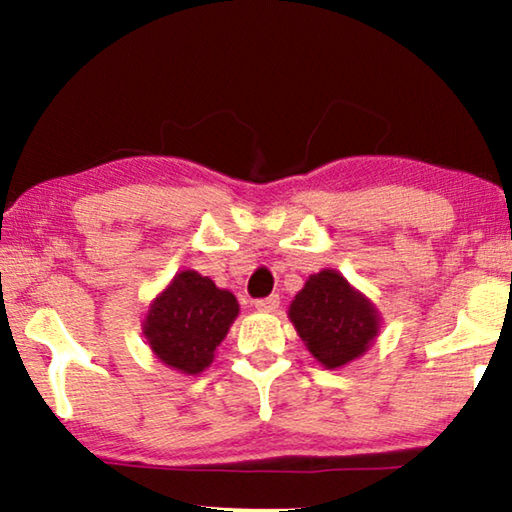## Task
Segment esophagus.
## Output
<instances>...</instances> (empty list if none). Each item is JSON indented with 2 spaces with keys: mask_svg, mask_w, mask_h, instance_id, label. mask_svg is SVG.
Instances as JSON below:
<instances>
[{
  "mask_svg": "<svg viewBox=\"0 0 512 512\" xmlns=\"http://www.w3.org/2000/svg\"><path fill=\"white\" fill-rule=\"evenodd\" d=\"M277 307H280V296H268V298H259L255 300V309L259 311H275Z\"/></svg>",
  "mask_w": 512,
  "mask_h": 512,
  "instance_id": "obj_1",
  "label": "esophagus"
}]
</instances>
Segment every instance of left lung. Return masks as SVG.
I'll list each match as a JSON object with an SVG mask.
<instances>
[{
    "label": "left lung",
    "instance_id": "left-lung-1",
    "mask_svg": "<svg viewBox=\"0 0 512 512\" xmlns=\"http://www.w3.org/2000/svg\"><path fill=\"white\" fill-rule=\"evenodd\" d=\"M289 318L307 350L327 370L359 359L379 334V311L339 271L309 275L296 293Z\"/></svg>",
    "mask_w": 512,
    "mask_h": 512
}]
</instances>
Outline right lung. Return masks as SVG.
<instances>
[{
	"label": "right lung",
	"mask_w": 512,
	"mask_h": 512,
	"mask_svg": "<svg viewBox=\"0 0 512 512\" xmlns=\"http://www.w3.org/2000/svg\"><path fill=\"white\" fill-rule=\"evenodd\" d=\"M239 314V302L196 271H180L144 318V336L155 357L183 375H198Z\"/></svg>",
	"instance_id": "add662e5"
}]
</instances>
